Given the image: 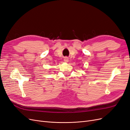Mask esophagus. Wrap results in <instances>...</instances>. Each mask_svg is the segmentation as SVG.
Returning a JSON list of instances; mask_svg holds the SVG:
<instances>
[{
    "instance_id": "obj_1",
    "label": "esophagus",
    "mask_w": 130,
    "mask_h": 130,
    "mask_svg": "<svg viewBox=\"0 0 130 130\" xmlns=\"http://www.w3.org/2000/svg\"><path fill=\"white\" fill-rule=\"evenodd\" d=\"M64 61L65 62H66V63L68 62V61H69V58H68V57H65L64 58Z\"/></svg>"
}]
</instances>
